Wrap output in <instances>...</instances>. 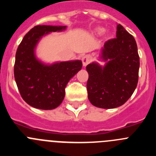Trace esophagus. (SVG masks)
<instances>
[{
  "label": "esophagus",
  "mask_w": 156,
  "mask_h": 156,
  "mask_svg": "<svg viewBox=\"0 0 156 156\" xmlns=\"http://www.w3.org/2000/svg\"><path fill=\"white\" fill-rule=\"evenodd\" d=\"M90 61H91V58L89 55H85L82 58L83 66H84V67H86V66L90 62Z\"/></svg>",
  "instance_id": "esophagus-1"
}]
</instances>
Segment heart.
Segmentation results:
<instances>
[{
	"label": "heart",
	"instance_id": "obj_1",
	"mask_svg": "<svg viewBox=\"0 0 156 156\" xmlns=\"http://www.w3.org/2000/svg\"><path fill=\"white\" fill-rule=\"evenodd\" d=\"M105 29L102 28V27H98L94 30V34L96 35H101V34L104 33Z\"/></svg>",
	"mask_w": 156,
	"mask_h": 156
}]
</instances>
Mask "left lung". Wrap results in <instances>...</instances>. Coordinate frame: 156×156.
<instances>
[{
    "instance_id": "obj_1",
    "label": "left lung",
    "mask_w": 156,
    "mask_h": 156,
    "mask_svg": "<svg viewBox=\"0 0 156 156\" xmlns=\"http://www.w3.org/2000/svg\"><path fill=\"white\" fill-rule=\"evenodd\" d=\"M99 58L105 62L87 65V89L93 105L101 108H117L131 97L138 82L140 58L137 43L120 24L116 38L106 41Z\"/></svg>"
}]
</instances>
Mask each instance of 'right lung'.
<instances>
[{
    "label": "right lung",
    "instance_id": "1",
    "mask_svg": "<svg viewBox=\"0 0 156 156\" xmlns=\"http://www.w3.org/2000/svg\"><path fill=\"white\" fill-rule=\"evenodd\" d=\"M66 29V26H36L19 45L14 67L15 80L23 100L34 108L51 110L60 105L66 85L82 68L80 60L48 65L36 56V48L43 37Z\"/></svg>",
    "mask_w": 156,
    "mask_h": 156
}]
</instances>
